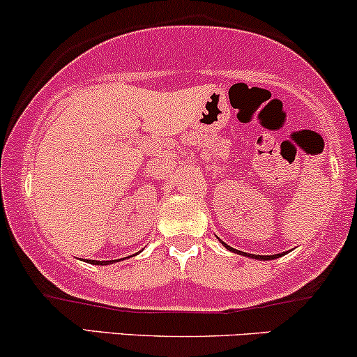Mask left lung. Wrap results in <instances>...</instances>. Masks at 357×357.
<instances>
[{
  "label": "left lung",
  "mask_w": 357,
  "mask_h": 357,
  "mask_svg": "<svg viewBox=\"0 0 357 357\" xmlns=\"http://www.w3.org/2000/svg\"><path fill=\"white\" fill-rule=\"evenodd\" d=\"M222 241V240H220ZM222 245L225 246V248L228 250V252H233V253H238V255H243V257H248V258H253V259H259V261H270V259H275V258H280V257H283V255H286V252L284 253H276V255H252V253H245V252H238V250H235V248H231V246H228L227 243H223L222 241Z\"/></svg>",
  "instance_id": "left-lung-1"
}]
</instances>
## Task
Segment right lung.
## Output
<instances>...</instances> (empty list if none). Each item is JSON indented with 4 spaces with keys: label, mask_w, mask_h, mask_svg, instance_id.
<instances>
[{
    "label": "right lung",
    "mask_w": 357,
    "mask_h": 357,
    "mask_svg": "<svg viewBox=\"0 0 357 357\" xmlns=\"http://www.w3.org/2000/svg\"><path fill=\"white\" fill-rule=\"evenodd\" d=\"M121 259H126V258H121ZM121 259H104V261H98V259H87V261H89L91 265H100V266H104V265H112V263L121 261Z\"/></svg>",
    "instance_id": "obj_1"
}]
</instances>
